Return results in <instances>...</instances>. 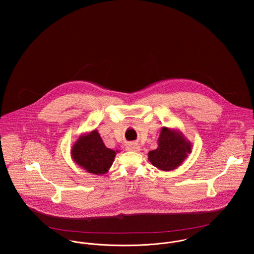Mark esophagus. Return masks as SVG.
<instances>
[{
	"instance_id": "34e87169",
	"label": "esophagus",
	"mask_w": 254,
	"mask_h": 254,
	"mask_svg": "<svg viewBox=\"0 0 254 254\" xmlns=\"http://www.w3.org/2000/svg\"><path fill=\"white\" fill-rule=\"evenodd\" d=\"M127 150L128 151H139L140 150V145L136 143H129L127 145Z\"/></svg>"
}]
</instances>
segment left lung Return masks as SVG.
Instances as JSON below:
<instances>
[{"label":"left lung","instance_id":"8db88e82","mask_svg":"<svg viewBox=\"0 0 254 254\" xmlns=\"http://www.w3.org/2000/svg\"><path fill=\"white\" fill-rule=\"evenodd\" d=\"M192 144L177 128L163 127L158 138V147L148 152V161L162 171L180 167L191 153Z\"/></svg>","mask_w":254,"mask_h":254}]
</instances>
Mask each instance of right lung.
<instances>
[{
	"label": "right lung",
	"mask_w": 254,
	"mask_h": 254,
	"mask_svg": "<svg viewBox=\"0 0 254 254\" xmlns=\"http://www.w3.org/2000/svg\"><path fill=\"white\" fill-rule=\"evenodd\" d=\"M118 152L105 145L96 129L81 134L70 150L73 161L95 175L106 174Z\"/></svg>",
	"instance_id": "add662e5"
}]
</instances>
